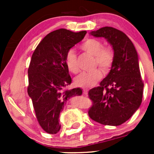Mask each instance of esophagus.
Masks as SVG:
<instances>
[{
	"label": "esophagus",
	"instance_id": "34e87169",
	"mask_svg": "<svg viewBox=\"0 0 154 154\" xmlns=\"http://www.w3.org/2000/svg\"><path fill=\"white\" fill-rule=\"evenodd\" d=\"M88 88H83V94H88Z\"/></svg>",
	"mask_w": 154,
	"mask_h": 154
}]
</instances>
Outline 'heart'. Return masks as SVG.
<instances>
[{"instance_id": "b5f03b06", "label": "heart", "mask_w": 154, "mask_h": 154, "mask_svg": "<svg viewBox=\"0 0 154 154\" xmlns=\"http://www.w3.org/2000/svg\"><path fill=\"white\" fill-rule=\"evenodd\" d=\"M81 49L94 57V65L100 66L104 73L109 71L114 63V54L109 48H103L101 41L95 38H88L80 45ZM65 63L68 70L73 74L79 71L77 65V54L74 50L68 51L65 58ZM102 72L98 68L91 71H84L79 74L74 79L76 86L83 88L93 86L101 79Z\"/></svg>"}]
</instances>
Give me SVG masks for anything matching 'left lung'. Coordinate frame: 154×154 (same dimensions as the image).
<instances>
[{"label": "left lung", "mask_w": 154, "mask_h": 154, "mask_svg": "<svg viewBox=\"0 0 154 154\" xmlns=\"http://www.w3.org/2000/svg\"><path fill=\"white\" fill-rule=\"evenodd\" d=\"M103 37L114 51V63L100 86L88 91L92 106L88 113L94 122L119 126L127 122L139 108L144 83L139 58L131 40L122 31L104 27L90 32Z\"/></svg>", "instance_id": "8db88e82"}]
</instances>
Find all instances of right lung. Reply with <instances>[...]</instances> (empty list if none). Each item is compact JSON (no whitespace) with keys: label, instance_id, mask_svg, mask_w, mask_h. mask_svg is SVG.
I'll return each mask as SVG.
<instances>
[{"label":"right lung","instance_id":"1","mask_svg":"<svg viewBox=\"0 0 154 154\" xmlns=\"http://www.w3.org/2000/svg\"><path fill=\"white\" fill-rule=\"evenodd\" d=\"M86 34V31L74 32L63 28L54 30L40 42L32 55L27 93L38 124L50 134L60 131L59 117L68 99L83 93L80 88L67 89L71 77L65 58L68 51Z\"/></svg>","mask_w":154,"mask_h":154}]
</instances>
